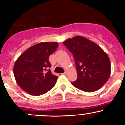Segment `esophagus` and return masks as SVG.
Here are the masks:
<instances>
[{"mask_svg":"<svg viewBox=\"0 0 125 125\" xmlns=\"http://www.w3.org/2000/svg\"><path fill=\"white\" fill-rule=\"evenodd\" d=\"M67 74V72H66V71H65L64 73H62V74H64V75H66Z\"/></svg>","mask_w":125,"mask_h":125,"instance_id":"1","label":"esophagus"}]
</instances>
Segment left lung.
Instances as JSON below:
<instances>
[{"label":"left lung","instance_id":"1","mask_svg":"<svg viewBox=\"0 0 125 125\" xmlns=\"http://www.w3.org/2000/svg\"><path fill=\"white\" fill-rule=\"evenodd\" d=\"M63 44L73 56L77 70L76 81L71 84L87 92L101 88L110 74L107 54L97 44L80 36L66 40Z\"/></svg>","mask_w":125,"mask_h":125}]
</instances>
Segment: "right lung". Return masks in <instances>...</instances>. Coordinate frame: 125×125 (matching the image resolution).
I'll return each mask as SVG.
<instances>
[{"label": "right lung", "instance_id": "right-lung-1", "mask_svg": "<svg viewBox=\"0 0 125 125\" xmlns=\"http://www.w3.org/2000/svg\"><path fill=\"white\" fill-rule=\"evenodd\" d=\"M58 46L57 42L39 43L28 48L16 60L14 76L24 91L40 96L54 86L58 77L52 73L49 57Z\"/></svg>", "mask_w": 125, "mask_h": 125}]
</instances>
